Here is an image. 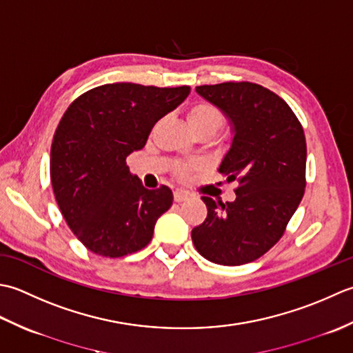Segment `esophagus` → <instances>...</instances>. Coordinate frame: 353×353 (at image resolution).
Wrapping results in <instances>:
<instances>
[{
	"mask_svg": "<svg viewBox=\"0 0 353 353\" xmlns=\"http://www.w3.org/2000/svg\"><path fill=\"white\" fill-rule=\"evenodd\" d=\"M187 198H189V195H187V193H184V192H181V190L174 192V201H175V203H183V201H185Z\"/></svg>",
	"mask_w": 353,
	"mask_h": 353,
	"instance_id": "1",
	"label": "esophagus"
}]
</instances>
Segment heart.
<instances>
[{"label": "heart", "mask_w": 353, "mask_h": 353, "mask_svg": "<svg viewBox=\"0 0 353 353\" xmlns=\"http://www.w3.org/2000/svg\"><path fill=\"white\" fill-rule=\"evenodd\" d=\"M224 116L219 108L208 102H198L187 111V123L195 134H210L213 135L221 128ZM192 169H199V166H184L179 169V175L185 176Z\"/></svg>", "instance_id": "heart-1"}]
</instances>
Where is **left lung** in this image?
Returning a JSON list of instances; mask_svg holds the SVG:
<instances>
[{"instance_id": "8db88e82", "label": "left lung", "mask_w": 353, "mask_h": 353, "mask_svg": "<svg viewBox=\"0 0 353 353\" xmlns=\"http://www.w3.org/2000/svg\"><path fill=\"white\" fill-rule=\"evenodd\" d=\"M196 92L219 108L232 128L218 170L239 187L233 203L201 198L208 212L192 230V241L207 261L236 267L276 245L303 198V128L283 99L257 83L203 85Z\"/></svg>"}]
</instances>
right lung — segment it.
Instances as JSON below:
<instances>
[{
    "instance_id": "right-lung-1",
    "label": "right lung",
    "mask_w": 353,
    "mask_h": 353,
    "mask_svg": "<svg viewBox=\"0 0 353 353\" xmlns=\"http://www.w3.org/2000/svg\"><path fill=\"white\" fill-rule=\"evenodd\" d=\"M189 86L106 83L77 97L57 126L50 176L71 232L92 253L121 257L145 248L174 195L149 190L126 166L150 129L189 96Z\"/></svg>"
}]
</instances>
